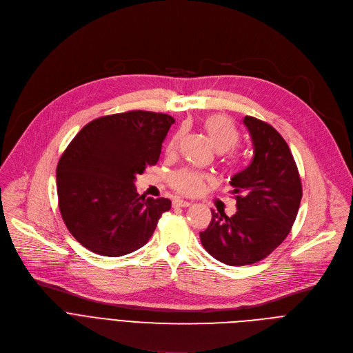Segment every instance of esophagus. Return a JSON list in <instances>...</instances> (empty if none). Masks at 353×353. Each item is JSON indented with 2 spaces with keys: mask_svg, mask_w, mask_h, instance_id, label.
Listing matches in <instances>:
<instances>
[{
  "mask_svg": "<svg viewBox=\"0 0 353 353\" xmlns=\"http://www.w3.org/2000/svg\"><path fill=\"white\" fill-rule=\"evenodd\" d=\"M174 206H179V208H189L192 206V202H188V201H182V199H175L172 202Z\"/></svg>",
  "mask_w": 353,
  "mask_h": 353,
  "instance_id": "1",
  "label": "esophagus"
}]
</instances>
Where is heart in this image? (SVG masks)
<instances>
[{
	"instance_id": "obj_1",
	"label": "heart",
	"mask_w": 353,
	"mask_h": 353,
	"mask_svg": "<svg viewBox=\"0 0 353 353\" xmlns=\"http://www.w3.org/2000/svg\"><path fill=\"white\" fill-rule=\"evenodd\" d=\"M202 129L206 133L210 144L213 145V148L220 152H228L232 148H236V145L239 144L240 136H239V130L236 129V126L232 125V122L228 119L227 116L220 114V113H214V114H209L206 116L205 119L202 121ZM179 134H175L168 145H167V152L168 154H174L176 147H178V141H179ZM227 167L234 168L236 167V161L234 160H225ZM209 181V176L198 172V171H192V170H181L176 171L171 175L170 178V183L171 186L183 194H199L206 183Z\"/></svg>"
}]
</instances>
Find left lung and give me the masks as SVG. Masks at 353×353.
<instances>
[{
	"label": "left lung",
	"instance_id": "obj_1",
	"mask_svg": "<svg viewBox=\"0 0 353 353\" xmlns=\"http://www.w3.org/2000/svg\"><path fill=\"white\" fill-rule=\"evenodd\" d=\"M254 157L230 185L237 212L228 217L212 210L201 232L203 248L230 266L255 263L276 250L296 220L303 196L301 179L285 139L266 122L245 116Z\"/></svg>",
	"mask_w": 353,
	"mask_h": 353
}]
</instances>
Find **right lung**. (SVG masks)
Segmentation results:
<instances>
[{
	"mask_svg": "<svg viewBox=\"0 0 353 353\" xmlns=\"http://www.w3.org/2000/svg\"><path fill=\"white\" fill-rule=\"evenodd\" d=\"M174 122L165 113L130 110L98 117L71 140L57 164V196L68 231L83 247L122 256L150 240L171 201L139 196L134 181L159 161Z\"/></svg>",
	"mask_w": 353,
	"mask_h": 353,
	"instance_id": "right-lung-1",
	"label": "right lung"
}]
</instances>
